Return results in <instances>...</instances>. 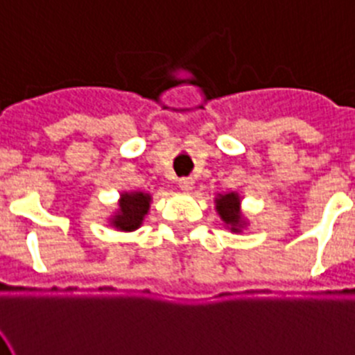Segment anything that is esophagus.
I'll use <instances>...</instances> for the list:
<instances>
[{
	"label": "esophagus",
	"mask_w": 355,
	"mask_h": 355,
	"mask_svg": "<svg viewBox=\"0 0 355 355\" xmlns=\"http://www.w3.org/2000/svg\"><path fill=\"white\" fill-rule=\"evenodd\" d=\"M178 185H180V189H184V191H191V189L194 187V180L191 177H182L178 178Z\"/></svg>",
	"instance_id": "esophagus-1"
}]
</instances>
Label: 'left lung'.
Here are the masks:
<instances>
[{
    "mask_svg": "<svg viewBox=\"0 0 355 355\" xmlns=\"http://www.w3.org/2000/svg\"><path fill=\"white\" fill-rule=\"evenodd\" d=\"M215 201H217V211L220 218L226 224H230L231 231L238 233L241 227V211L238 194H224V196H218Z\"/></svg>",
    "mask_w": 355,
    "mask_h": 355,
    "instance_id": "1",
    "label": "left lung"
}]
</instances>
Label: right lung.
Wrapping results in <instances>:
<instances>
[{
  "mask_svg": "<svg viewBox=\"0 0 355 355\" xmlns=\"http://www.w3.org/2000/svg\"><path fill=\"white\" fill-rule=\"evenodd\" d=\"M119 207H121V211L115 215L112 224L122 231L138 230L150 207V196L145 193H125L122 194Z\"/></svg>",
  "mask_w": 355,
  "mask_h": 355,
  "instance_id": "1",
  "label": "right lung"
}]
</instances>
